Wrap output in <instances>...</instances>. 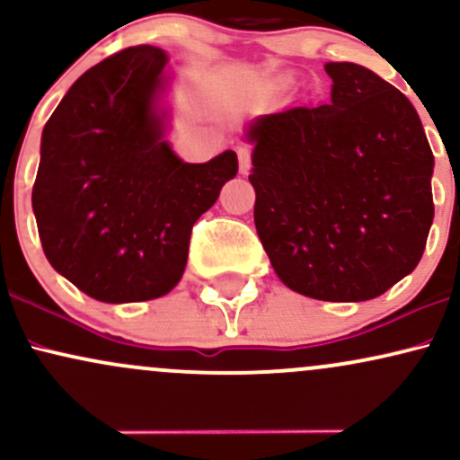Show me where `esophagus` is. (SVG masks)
I'll list each match as a JSON object with an SVG mask.
<instances>
[{"mask_svg": "<svg viewBox=\"0 0 460 460\" xmlns=\"http://www.w3.org/2000/svg\"><path fill=\"white\" fill-rule=\"evenodd\" d=\"M237 162H240V172H246L251 171V164H252V157H251V149L248 146H240L237 149Z\"/></svg>", "mask_w": 460, "mask_h": 460, "instance_id": "1", "label": "esophagus"}]
</instances>
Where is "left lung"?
Returning a JSON list of instances; mask_svg holds the SVG:
<instances>
[{
  "label": "left lung",
  "instance_id": "obj_1",
  "mask_svg": "<svg viewBox=\"0 0 460 460\" xmlns=\"http://www.w3.org/2000/svg\"><path fill=\"white\" fill-rule=\"evenodd\" d=\"M329 103L257 119L255 226L294 292L358 303L413 272L426 248L432 157L413 103L366 66L329 62Z\"/></svg>",
  "mask_w": 460,
  "mask_h": 460
}]
</instances>
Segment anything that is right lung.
<instances>
[{
    "label": "right lung",
    "instance_id": "1",
    "mask_svg": "<svg viewBox=\"0 0 460 460\" xmlns=\"http://www.w3.org/2000/svg\"><path fill=\"white\" fill-rule=\"evenodd\" d=\"M168 58L128 47L88 68L47 120L31 208L45 257L102 303L160 298L181 279L190 234L237 172L234 151L181 162L155 97Z\"/></svg>",
    "mask_w": 460,
    "mask_h": 460
}]
</instances>
